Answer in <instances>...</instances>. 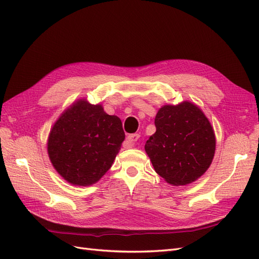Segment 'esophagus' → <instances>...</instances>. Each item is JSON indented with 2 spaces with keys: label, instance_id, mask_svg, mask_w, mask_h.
Instances as JSON below:
<instances>
[{
  "label": "esophagus",
  "instance_id": "obj_1",
  "mask_svg": "<svg viewBox=\"0 0 259 259\" xmlns=\"http://www.w3.org/2000/svg\"><path fill=\"white\" fill-rule=\"evenodd\" d=\"M139 139V135L138 134H133V135H130L127 137V140L131 143L132 146H135L137 144V140Z\"/></svg>",
  "mask_w": 259,
  "mask_h": 259
}]
</instances>
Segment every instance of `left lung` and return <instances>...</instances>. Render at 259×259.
I'll list each match as a JSON object with an SVG mask.
<instances>
[{
    "instance_id": "left-lung-1",
    "label": "left lung",
    "mask_w": 259,
    "mask_h": 259,
    "mask_svg": "<svg viewBox=\"0 0 259 259\" xmlns=\"http://www.w3.org/2000/svg\"><path fill=\"white\" fill-rule=\"evenodd\" d=\"M155 133L145 150L154 170L173 186L193 183L213 161L214 130L201 109L190 101L166 105L155 115Z\"/></svg>"
}]
</instances>
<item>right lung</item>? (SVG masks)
I'll return each instance as SVG.
<instances>
[{
    "label": "right lung",
    "mask_w": 259,
    "mask_h": 259,
    "mask_svg": "<svg viewBox=\"0 0 259 259\" xmlns=\"http://www.w3.org/2000/svg\"><path fill=\"white\" fill-rule=\"evenodd\" d=\"M125 138L122 122L101 105L73 103L54 124L48 152L58 174L74 186L97 183L111 167Z\"/></svg>",
    "instance_id": "add662e5"
}]
</instances>
